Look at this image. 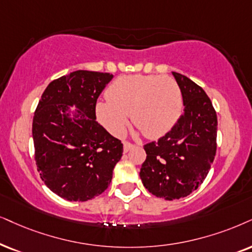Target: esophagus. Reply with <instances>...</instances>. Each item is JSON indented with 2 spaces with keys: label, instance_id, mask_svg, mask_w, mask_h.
I'll return each mask as SVG.
<instances>
[{
  "label": "esophagus",
  "instance_id": "1",
  "mask_svg": "<svg viewBox=\"0 0 252 252\" xmlns=\"http://www.w3.org/2000/svg\"><path fill=\"white\" fill-rule=\"evenodd\" d=\"M133 144H131V143H129V142H124L123 143V151L124 152H128V151H130V150H131L132 148H133Z\"/></svg>",
  "mask_w": 252,
  "mask_h": 252
}]
</instances>
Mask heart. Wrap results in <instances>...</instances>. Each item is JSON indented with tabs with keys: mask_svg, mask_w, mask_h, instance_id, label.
Returning <instances> with one entry per match:
<instances>
[{
	"mask_svg": "<svg viewBox=\"0 0 252 252\" xmlns=\"http://www.w3.org/2000/svg\"><path fill=\"white\" fill-rule=\"evenodd\" d=\"M107 100L95 106L97 120L110 132L120 135L132 122L149 138L170 132L183 114L180 86L167 75H123L107 89Z\"/></svg>",
	"mask_w": 252,
	"mask_h": 252,
	"instance_id": "heart-1",
	"label": "heart"
}]
</instances>
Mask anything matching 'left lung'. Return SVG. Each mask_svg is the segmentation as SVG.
I'll use <instances>...</instances> for the list:
<instances>
[{"mask_svg": "<svg viewBox=\"0 0 252 252\" xmlns=\"http://www.w3.org/2000/svg\"><path fill=\"white\" fill-rule=\"evenodd\" d=\"M184 114L157 142L144 145L146 159L139 177L150 193L165 200L189 195L205 180L216 154L218 116L206 92L180 73Z\"/></svg>", "mask_w": 252, "mask_h": 252, "instance_id": "obj_1", "label": "left lung"}]
</instances>
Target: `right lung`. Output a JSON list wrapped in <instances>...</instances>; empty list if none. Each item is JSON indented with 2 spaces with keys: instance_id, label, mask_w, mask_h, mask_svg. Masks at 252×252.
<instances>
[{
  "instance_id": "obj_1",
  "label": "right lung",
  "mask_w": 252,
  "mask_h": 252,
  "mask_svg": "<svg viewBox=\"0 0 252 252\" xmlns=\"http://www.w3.org/2000/svg\"><path fill=\"white\" fill-rule=\"evenodd\" d=\"M113 76L84 69L63 75L47 86L34 111L37 170L46 186L68 201L102 194L122 157L123 144L95 115L97 97Z\"/></svg>"
}]
</instances>
